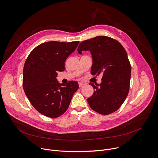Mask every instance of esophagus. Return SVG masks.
I'll return each instance as SVG.
<instances>
[{"mask_svg":"<svg viewBox=\"0 0 158 158\" xmlns=\"http://www.w3.org/2000/svg\"><path fill=\"white\" fill-rule=\"evenodd\" d=\"M84 83H82V82H79V86L80 87H83V86H84Z\"/></svg>","mask_w":158,"mask_h":158,"instance_id":"obj_1","label":"esophagus"}]
</instances>
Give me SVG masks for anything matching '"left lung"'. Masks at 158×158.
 <instances>
[{
    "instance_id": "1",
    "label": "left lung",
    "mask_w": 158,
    "mask_h": 158,
    "mask_svg": "<svg viewBox=\"0 0 158 158\" xmlns=\"http://www.w3.org/2000/svg\"><path fill=\"white\" fill-rule=\"evenodd\" d=\"M83 51L91 53L92 75L103 74L101 84L89 83L94 92L87 102L98 113L111 114L121 107L129 93L131 66L127 52L118 40L102 35L81 42L77 51L81 54Z\"/></svg>"
}]
</instances>
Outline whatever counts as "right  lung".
Returning <instances> with one entry per match:
<instances>
[{
	"instance_id": "obj_1",
	"label": "right lung",
	"mask_w": 158,
	"mask_h": 158,
	"mask_svg": "<svg viewBox=\"0 0 158 158\" xmlns=\"http://www.w3.org/2000/svg\"><path fill=\"white\" fill-rule=\"evenodd\" d=\"M79 43L44 42L27 57L23 69V89L31 104L40 114L55 118L69 107L79 84L75 81L60 84L56 79L57 73L65 71V61Z\"/></svg>"
}]
</instances>
